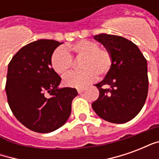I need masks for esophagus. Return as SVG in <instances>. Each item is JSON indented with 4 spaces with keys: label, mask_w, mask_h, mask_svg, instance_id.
Wrapping results in <instances>:
<instances>
[{
    "label": "esophagus",
    "mask_w": 159,
    "mask_h": 159,
    "mask_svg": "<svg viewBox=\"0 0 159 159\" xmlns=\"http://www.w3.org/2000/svg\"><path fill=\"white\" fill-rule=\"evenodd\" d=\"M84 89H77V92H78V93H82L84 91Z\"/></svg>",
    "instance_id": "obj_1"
}]
</instances>
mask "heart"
Returning a JSON list of instances; mask_svg holds the SVG:
<instances>
[{"label": "heart", "mask_w": 159, "mask_h": 159, "mask_svg": "<svg viewBox=\"0 0 159 159\" xmlns=\"http://www.w3.org/2000/svg\"><path fill=\"white\" fill-rule=\"evenodd\" d=\"M68 50L76 56L83 57L80 62L82 70L71 72L64 77V84L71 88H83L95 79L96 75L103 76L110 70L112 65L111 52L105 48H99L96 42L83 40L71 44ZM51 66L59 75H66L72 66V59L63 48L55 49L51 56Z\"/></svg>", "instance_id": "heart-1"}]
</instances>
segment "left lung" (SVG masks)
<instances>
[{
    "label": "left lung",
    "instance_id": "1",
    "mask_svg": "<svg viewBox=\"0 0 159 159\" xmlns=\"http://www.w3.org/2000/svg\"><path fill=\"white\" fill-rule=\"evenodd\" d=\"M93 39L111 52L112 65L105 78L95 84L100 95L92 107L107 122L127 123L136 117L147 99V59L134 43L124 37L102 33Z\"/></svg>",
    "mask_w": 159,
    "mask_h": 159
}]
</instances>
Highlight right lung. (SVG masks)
<instances>
[{
	"instance_id": "right-lung-1",
	"label": "right lung",
	"mask_w": 159,
	"mask_h": 159,
	"mask_svg": "<svg viewBox=\"0 0 159 159\" xmlns=\"http://www.w3.org/2000/svg\"><path fill=\"white\" fill-rule=\"evenodd\" d=\"M63 42L40 39L12 57L7 67L6 93L10 109L24 126L50 133L63 126L71 112L76 89L59 88L61 77L51 66V56Z\"/></svg>"
}]
</instances>
